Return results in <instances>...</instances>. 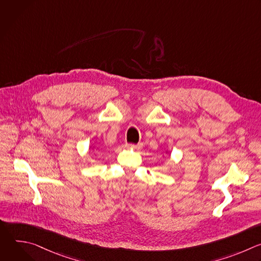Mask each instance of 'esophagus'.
Listing matches in <instances>:
<instances>
[{
	"label": "esophagus",
	"instance_id": "34e87169",
	"mask_svg": "<svg viewBox=\"0 0 261 261\" xmlns=\"http://www.w3.org/2000/svg\"><path fill=\"white\" fill-rule=\"evenodd\" d=\"M127 148H136V150H140L142 147V143H137V144H131V143H126Z\"/></svg>",
	"mask_w": 261,
	"mask_h": 261
}]
</instances>
